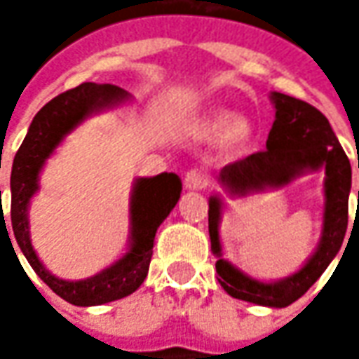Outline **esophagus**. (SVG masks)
I'll return each instance as SVG.
<instances>
[{
  "label": "esophagus",
  "mask_w": 359,
  "mask_h": 359,
  "mask_svg": "<svg viewBox=\"0 0 359 359\" xmlns=\"http://www.w3.org/2000/svg\"><path fill=\"white\" fill-rule=\"evenodd\" d=\"M184 184H186V189H189V191H198V189H203L208 186V175L200 172V170H191V172L186 173Z\"/></svg>",
  "instance_id": "1"
}]
</instances>
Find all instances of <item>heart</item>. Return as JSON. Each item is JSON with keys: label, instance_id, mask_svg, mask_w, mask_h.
Segmentation results:
<instances>
[{"label": "heart", "instance_id": "b5f03b06", "mask_svg": "<svg viewBox=\"0 0 359 359\" xmlns=\"http://www.w3.org/2000/svg\"><path fill=\"white\" fill-rule=\"evenodd\" d=\"M198 133L203 140H217L224 154L245 151L255 137L254 121L245 116H236L229 109H215L201 119Z\"/></svg>", "mask_w": 359, "mask_h": 359}]
</instances>
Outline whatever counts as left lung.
<instances>
[{
  "mask_svg": "<svg viewBox=\"0 0 359 359\" xmlns=\"http://www.w3.org/2000/svg\"><path fill=\"white\" fill-rule=\"evenodd\" d=\"M269 100L276 109V119L269 130L266 149L226 165L217 175V182L229 198H243L254 191L257 194L290 186L306 173L324 172V215L318 248L292 276L262 282L224 257L219 224L226 203L222 200V194L210 196L208 215L212 254L217 257L215 271L219 285L229 296L243 302L268 308H285L318 282L344 243L348 229L352 165L330 121L320 109L280 91H271Z\"/></svg>",
  "mask_w": 359,
  "mask_h": 359,
  "instance_id": "1",
  "label": "left lung"
}]
</instances>
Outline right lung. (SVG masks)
<instances>
[{
  "label": "right lung",
  "instance_id": "obj_1",
  "mask_svg": "<svg viewBox=\"0 0 359 359\" xmlns=\"http://www.w3.org/2000/svg\"><path fill=\"white\" fill-rule=\"evenodd\" d=\"M131 102V93L111 83H81L60 93L37 114L27 130L23 144L15 154L11 168V226L21 254L34 271L49 287L74 306H102L133 294L144 283L154 238L161 222L170 215L182 194L177 173H159L154 177H137L130 196V236L126 254L95 276L86 280H62L53 276L35 254L29 236V203L39 189V175L48 159L63 140L83 121L100 111L114 109ZM1 196V194H0ZM1 200V198H0ZM1 205V201H0ZM6 224V219H4ZM9 238V233H7Z\"/></svg>",
  "mask_w": 359,
  "mask_h": 359
}]
</instances>
